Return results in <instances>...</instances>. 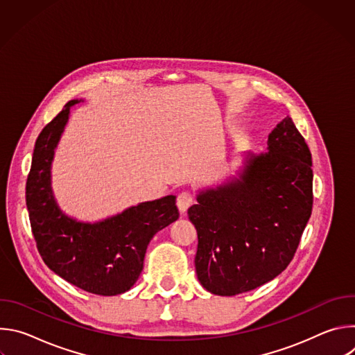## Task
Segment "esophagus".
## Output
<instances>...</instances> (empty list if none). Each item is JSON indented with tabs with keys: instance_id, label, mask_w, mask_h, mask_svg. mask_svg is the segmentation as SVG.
I'll return each instance as SVG.
<instances>
[{
	"instance_id": "esophagus-1",
	"label": "esophagus",
	"mask_w": 355,
	"mask_h": 355,
	"mask_svg": "<svg viewBox=\"0 0 355 355\" xmlns=\"http://www.w3.org/2000/svg\"><path fill=\"white\" fill-rule=\"evenodd\" d=\"M192 202H193V199H192V195H191L189 192H187V191L181 192V193L177 196V207H178V209H180V212H181V214H185L187 209L192 205Z\"/></svg>"
}]
</instances>
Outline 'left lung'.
Instances as JSON below:
<instances>
[{
  "instance_id": "1",
  "label": "left lung",
  "mask_w": 355,
  "mask_h": 355,
  "mask_svg": "<svg viewBox=\"0 0 355 355\" xmlns=\"http://www.w3.org/2000/svg\"><path fill=\"white\" fill-rule=\"evenodd\" d=\"M267 144L266 153L244 155L236 177L200 189L188 209L196 275L214 295H239L279 275L312 215V155L291 118Z\"/></svg>"
}]
</instances>
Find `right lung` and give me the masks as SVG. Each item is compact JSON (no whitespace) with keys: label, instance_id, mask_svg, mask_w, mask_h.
<instances>
[{"label":"right lung","instance_id":"1","mask_svg":"<svg viewBox=\"0 0 355 355\" xmlns=\"http://www.w3.org/2000/svg\"><path fill=\"white\" fill-rule=\"evenodd\" d=\"M81 101H69L37 136L26 181V207L44 264L87 292L114 296L136 284L150 240L180 214L174 195L140 202L92 223L80 222L60 209L52 189V163L70 110Z\"/></svg>","mask_w":355,"mask_h":355}]
</instances>
